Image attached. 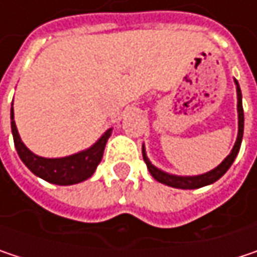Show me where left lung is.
Here are the masks:
<instances>
[{"mask_svg":"<svg viewBox=\"0 0 257 257\" xmlns=\"http://www.w3.org/2000/svg\"><path fill=\"white\" fill-rule=\"evenodd\" d=\"M235 84H236V96H238V105H236V108H238V137H236V143H235L231 153L228 155V158L217 168H214V170H211V171H208L205 174L195 176V177H179V176L167 174V173L158 170L155 165H152L150 161L146 156V150H144V146H143V158H144L147 170L150 171L153 179L158 180L159 183H164L167 186L177 187V189H198V187H202V186H207V184H211V183L217 181L231 168L232 162L235 161V158H236V155L239 152L241 141H242V132H244V111H242V101H241V89H239V84H238L236 80H235Z\"/></svg>","mask_w":257,"mask_h":257,"instance_id":"8db88e82","label":"left lung"}]
</instances>
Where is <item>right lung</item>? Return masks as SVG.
<instances>
[{
	"label": "right lung",
	"mask_w": 257,
	"mask_h": 257,
	"mask_svg": "<svg viewBox=\"0 0 257 257\" xmlns=\"http://www.w3.org/2000/svg\"><path fill=\"white\" fill-rule=\"evenodd\" d=\"M13 117L15 114H13V107H12V132H13L15 147L22 162L40 179L53 183V184H61V186L76 184L83 180L89 179L95 173L98 164L101 162L104 147L107 144L108 137L111 135V129H108L90 149L84 152H80L67 158L47 159V158L37 156L31 150L26 149V146L19 137Z\"/></svg>",
	"instance_id": "right-lung-1"
}]
</instances>
